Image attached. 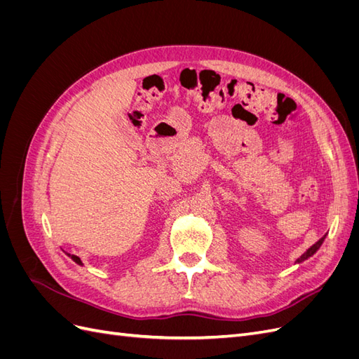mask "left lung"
<instances>
[{
  "label": "left lung",
  "mask_w": 359,
  "mask_h": 359,
  "mask_svg": "<svg viewBox=\"0 0 359 359\" xmlns=\"http://www.w3.org/2000/svg\"><path fill=\"white\" fill-rule=\"evenodd\" d=\"M323 240H325V236L323 238H320V240L316 243V244H313L309 250H307V252L306 253H304L298 260H297V264H301V262H304V260H306V259H309L310 256H313L314 253H316L318 252V250L320 248V245H322V243H323Z\"/></svg>",
  "instance_id": "obj_1"
}]
</instances>
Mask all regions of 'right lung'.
I'll list each match as a JSON object with an SVG mask.
<instances>
[{
    "label": "right lung",
    "instance_id": "1",
    "mask_svg": "<svg viewBox=\"0 0 359 359\" xmlns=\"http://www.w3.org/2000/svg\"><path fill=\"white\" fill-rule=\"evenodd\" d=\"M67 255H69V253H67ZM69 256H70V257L74 260L76 264H78V265H82V260H81L78 256H74V255H69Z\"/></svg>",
    "mask_w": 359,
    "mask_h": 359
}]
</instances>
